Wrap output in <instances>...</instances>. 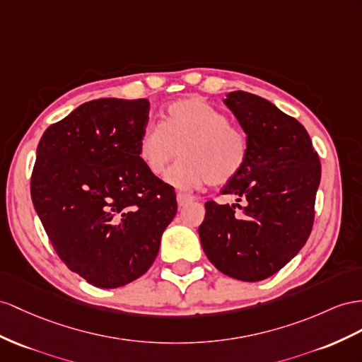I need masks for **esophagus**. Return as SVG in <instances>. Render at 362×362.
I'll use <instances>...</instances> for the list:
<instances>
[{
    "label": "esophagus",
    "mask_w": 362,
    "mask_h": 362,
    "mask_svg": "<svg viewBox=\"0 0 362 362\" xmlns=\"http://www.w3.org/2000/svg\"><path fill=\"white\" fill-rule=\"evenodd\" d=\"M194 199L191 196H188V194H183V192H179L177 194V205L179 208L188 205V203H191Z\"/></svg>",
    "instance_id": "1"
}]
</instances>
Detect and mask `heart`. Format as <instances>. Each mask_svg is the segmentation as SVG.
<instances>
[{
	"label": "heart",
	"mask_w": 362,
	"mask_h": 362,
	"mask_svg": "<svg viewBox=\"0 0 362 362\" xmlns=\"http://www.w3.org/2000/svg\"><path fill=\"white\" fill-rule=\"evenodd\" d=\"M180 159L166 174V183L194 189L205 183L225 185L235 179L247 160L246 134L205 99H179L165 108L159 127H146L137 139L139 162L160 177L175 153Z\"/></svg>",
	"instance_id": "obj_1"
}]
</instances>
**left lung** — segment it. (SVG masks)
Instances as JSON below:
<instances>
[{"label": "left lung", "instance_id": "left-lung-1", "mask_svg": "<svg viewBox=\"0 0 362 362\" xmlns=\"http://www.w3.org/2000/svg\"><path fill=\"white\" fill-rule=\"evenodd\" d=\"M223 104L243 128L249 153L243 170L220 192L245 205L208 202L200 243L220 272L260 281L280 271L308 242L321 163L305 128L272 102L230 91Z\"/></svg>", "mask_w": 362, "mask_h": 362}]
</instances>
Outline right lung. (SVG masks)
Listing matches in <instances>:
<instances>
[{
  "mask_svg": "<svg viewBox=\"0 0 362 362\" xmlns=\"http://www.w3.org/2000/svg\"><path fill=\"white\" fill-rule=\"evenodd\" d=\"M148 113V99L90 100L45 129L36 148V214L69 269L102 289L150 269L177 212L173 188L137 159Z\"/></svg>",
  "mask_w": 362,
  "mask_h": 362,
  "instance_id": "obj_1",
  "label": "right lung"
}]
</instances>
